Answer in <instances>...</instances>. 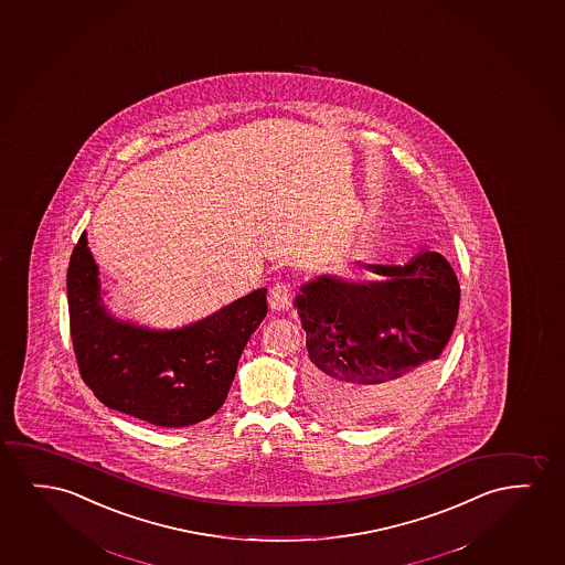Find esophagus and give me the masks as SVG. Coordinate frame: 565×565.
Masks as SVG:
<instances>
[{
  "label": "esophagus",
  "mask_w": 565,
  "mask_h": 565,
  "mask_svg": "<svg viewBox=\"0 0 565 565\" xmlns=\"http://www.w3.org/2000/svg\"><path fill=\"white\" fill-rule=\"evenodd\" d=\"M268 302H270L271 310H289L291 307V289L284 281H279L276 286L271 287L270 294H268Z\"/></svg>",
  "instance_id": "obj_1"
}]
</instances>
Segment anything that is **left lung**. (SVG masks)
Here are the masks:
<instances>
[{
    "label": "left lung",
    "instance_id": "1",
    "mask_svg": "<svg viewBox=\"0 0 565 565\" xmlns=\"http://www.w3.org/2000/svg\"><path fill=\"white\" fill-rule=\"evenodd\" d=\"M384 281L320 276L295 309L307 332L310 403L351 426L407 409L430 386L459 312V281L440 253L364 266Z\"/></svg>",
    "mask_w": 565,
    "mask_h": 565
}]
</instances>
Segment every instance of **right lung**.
<instances>
[{"label": "right lung", "instance_id": "1", "mask_svg": "<svg viewBox=\"0 0 565 565\" xmlns=\"http://www.w3.org/2000/svg\"><path fill=\"white\" fill-rule=\"evenodd\" d=\"M67 299L86 386L109 409L166 428L196 425L224 405L241 353L268 310L263 287L170 332L116 320L100 302L86 233L71 255Z\"/></svg>", "mask_w": 565, "mask_h": 565}]
</instances>
